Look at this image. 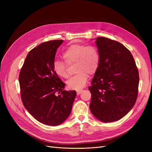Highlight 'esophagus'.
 <instances>
[{
	"label": "esophagus",
	"mask_w": 152,
	"mask_h": 152,
	"mask_svg": "<svg viewBox=\"0 0 152 152\" xmlns=\"http://www.w3.org/2000/svg\"><path fill=\"white\" fill-rule=\"evenodd\" d=\"M82 92V89H79V90H77V95H79Z\"/></svg>",
	"instance_id": "esophagus-1"
}]
</instances>
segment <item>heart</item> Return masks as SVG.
<instances>
[{"instance_id":"1","label":"heart","mask_w":152,"mask_h":152,"mask_svg":"<svg viewBox=\"0 0 152 152\" xmlns=\"http://www.w3.org/2000/svg\"><path fill=\"white\" fill-rule=\"evenodd\" d=\"M63 58L67 63L55 60L53 63V70L59 77L68 79V65L75 63L74 71L76 74L66 82L68 87L71 89H79L84 87L88 80L89 75L95 74L99 66L98 50L91 45L72 44L63 52Z\"/></svg>"}]
</instances>
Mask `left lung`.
Instances as JSON below:
<instances>
[{"label":"left lung","mask_w":152,"mask_h":152,"mask_svg":"<svg viewBox=\"0 0 152 152\" xmlns=\"http://www.w3.org/2000/svg\"><path fill=\"white\" fill-rule=\"evenodd\" d=\"M100 57L98 70L89 89L91 112L103 122L120 120L134 107L139 73L132 54L117 41L96 38Z\"/></svg>","instance_id":"left-lung-1"}]
</instances>
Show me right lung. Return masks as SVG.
<instances>
[{"label": "right lung", "mask_w": 152, "mask_h": 152, "mask_svg": "<svg viewBox=\"0 0 152 152\" xmlns=\"http://www.w3.org/2000/svg\"><path fill=\"white\" fill-rule=\"evenodd\" d=\"M63 42L50 40L31 49L19 75L23 104L37 121L45 125L58 126L65 121L76 97L75 91L64 90L65 84L53 70L55 54Z\"/></svg>", "instance_id": "obj_1"}]
</instances>
